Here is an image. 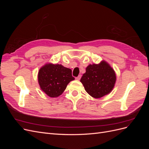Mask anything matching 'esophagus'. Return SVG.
Wrapping results in <instances>:
<instances>
[{
    "label": "esophagus",
    "mask_w": 149,
    "mask_h": 149,
    "mask_svg": "<svg viewBox=\"0 0 149 149\" xmlns=\"http://www.w3.org/2000/svg\"><path fill=\"white\" fill-rule=\"evenodd\" d=\"M81 76L79 75V76H78V77L76 78V80H79V79H81Z\"/></svg>",
    "instance_id": "obj_1"
}]
</instances>
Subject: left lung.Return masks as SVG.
I'll list each match as a JSON object with an SVG mask.
<instances>
[{
    "label": "left lung",
    "mask_w": 149,
    "mask_h": 149,
    "mask_svg": "<svg viewBox=\"0 0 149 149\" xmlns=\"http://www.w3.org/2000/svg\"><path fill=\"white\" fill-rule=\"evenodd\" d=\"M116 80L114 70L106 62L102 61L99 65H89L80 81L90 96L100 98L112 91Z\"/></svg>",
    "instance_id": "1"
}]
</instances>
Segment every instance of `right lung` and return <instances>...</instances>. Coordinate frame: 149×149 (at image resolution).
<instances>
[{"instance_id":"1","label":"right lung","mask_w":149,"mask_h":149,"mask_svg":"<svg viewBox=\"0 0 149 149\" xmlns=\"http://www.w3.org/2000/svg\"><path fill=\"white\" fill-rule=\"evenodd\" d=\"M38 78L40 88L51 97L61 95L68 84L74 79L71 70L57 64H47L41 68Z\"/></svg>"}]
</instances>
